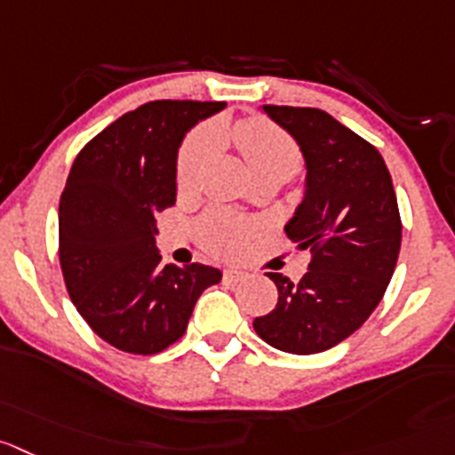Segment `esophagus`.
<instances>
[{
    "label": "esophagus",
    "mask_w": 455,
    "mask_h": 455,
    "mask_svg": "<svg viewBox=\"0 0 455 455\" xmlns=\"http://www.w3.org/2000/svg\"><path fill=\"white\" fill-rule=\"evenodd\" d=\"M223 279L228 281V283H239V281L248 279V272L241 270V267H228V270L223 272Z\"/></svg>",
    "instance_id": "34e87169"
}]
</instances>
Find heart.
I'll list each match as a JSON object with an SVG mask.
<instances>
[{"label":"heart","instance_id":"b5f03b06","mask_svg":"<svg viewBox=\"0 0 455 455\" xmlns=\"http://www.w3.org/2000/svg\"><path fill=\"white\" fill-rule=\"evenodd\" d=\"M230 138L243 154L250 172L257 179L261 176L295 174L301 165V151L295 138L263 116H252L235 123ZM210 158V136L205 132H194L180 145L176 158V185L179 189H192L201 179ZM254 225L223 210H210L198 219V236L210 252L219 257H235L248 243Z\"/></svg>","mask_w":455,"mask_h":455}]
</instances>
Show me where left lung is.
<instances>
[{"label":"left lung","mask_w":455,"mask_h":455,"mask_svg":"<svg viewBox=\"0 0 455 455\" xmlns=\"http://www.w3.org/2000/svg\"><path fill=\"white\" fill-rule=\"evenodd\" d=\"M304 151L308 189L285 225L295 252H310L308 272L279 290L275 310L254 331L275 348L313 355L353 335L382 301L402 243V219L387 163L362 136L313 107L263 105Z\"/></svg>","instance_id":"left-lung-1"}]
</instances>
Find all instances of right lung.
<instances>
[{"mask_svg": "<svg viewBox=\"0 0 455 455\" xmlns=\"http://www.w3.org/2000/svg\"><path fill=\"white\" fill-rule=\"evenodd\" d=\"M225 102L154 100L91 138L60 198V266L68 297L114 348L156 355L188 331L201 292L220 272L165 266L156 216L176 201V149Z\"/></svg>", "mask_w": 455, "mask_h": 455, "instance_id": "1", "label": "right lung"}]
</instances>
